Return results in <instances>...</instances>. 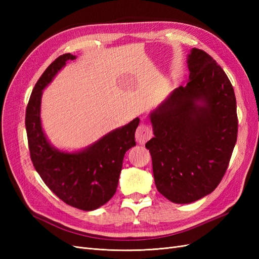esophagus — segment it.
<instances>
[{
	"instance_id": "1",
	"label": "esophagus",
	"mask_w": 259,
	"mask_h": 259,
	"mask_svg": "<svg viewBox=\"0 0 259 259\" xmlns=\"http://www.w3.org/2000/svg\"><path fill=\"white\" fill-rule=\"evenodd\" d=\"M152 137V130L151 127L149 126L148 124L146 123H142L137 127L136 134H135V138L136 142L140 145H144L147 140H149Z\"/></svg>"
}]
</instances>
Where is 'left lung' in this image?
<instances>
[{
    "instance_id": "left-lung-1",
    "label": "left lung",
    "mask_w": 259,
    "mask_h": 259,
    "mask_svg": "<svg viewBox=\"0 0 259 259\" xmlns=\"http://www.w3.org/2000/svg\"><path fill=\"white\" fill-rule=\"evenodd\" d=\"M189 81L150 113L154 137L146 144L155 187L177 204L213 192L223 179L238 136L232 85L207 53L192 49Z\"/></svg>"
}]
</instances>
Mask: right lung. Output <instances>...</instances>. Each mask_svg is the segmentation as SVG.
<instances>
[{
	"mask_svg": "<svg viewBox=\"0 0 259 259\" xmlns=\"http://www.w3.org/2000/svg\"><path fill=\"white\" fill-rule=\"evenodd\" d=\"M75 58L71 54L61 55L43 72L27 106L26 130L31 161L45 185L66 204L94 210L106 204L116 191L124 154L136 145L139 119L108 133L81 151L66 152L53 147L41 124L43 90L68 60Z\"/></svg>",
	"mask_w": 259,
	"mask_h": 259,
	"instance_id": "add662e5",
	"label": "right lung"
}]
</instances>
